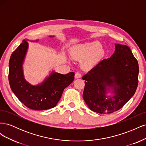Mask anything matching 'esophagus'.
Returning <instances> with one entry per match:
<instances>
[{
    "instance_id": "1",
    "label": "esophagus",
    "mask_w": 146,
    "mask_h": 146,
    "mask_svg": "<svg viewBox=\"0 0 146 146\" xmlns=\"http://www.w3.org/2000/svg\"><path fill=\"white\" fill-rule=\"evenodd\" d=\"M81 77H82V75L80 72H76V74H75V78H81Z\"/></svg>"
}]
</instances>
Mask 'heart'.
Listing matches in <instances>:
<instances>
[{
    "mask_svg": "<svg viewBox=\"0 0 146 146\" xmlns=\"http://www.w3.org/2000/svg\"><path fill=\"white\" fill-rule=\"evenodd\" d=\"M70 54L74 60H83L82 67L84 69H90L104 58L105 52L99 42L92 41L73 47Z\"/></svg>",
    "mask_w": 146,
    "mask_h": 146,
    "instance_id": "b5f03b06",
    "label": "heart"
}]
</instances>
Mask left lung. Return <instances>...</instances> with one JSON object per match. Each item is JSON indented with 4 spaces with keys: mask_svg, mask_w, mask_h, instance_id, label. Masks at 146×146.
<instances>
[{
    "mask_svg": "<svg viewBox=\"0 0 146 146\" xmlns=\"http://www.w3.org/2000/svg\"><path fill=\"white\" fill-rule=\"evenodd\" d=\"M115 51L84 75L83 98L94 112L110 114L121 108L134 95L138 84L139 66L130 48L115 44ZM112 91L113 96H108Z\"/></svg>",
    "mask_w": 146,
    "mask_h": 146,
    "instance_id": "obj_1",
    "label": "left lung"
}]
</instances>
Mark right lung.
<instances>
[{"label":"right lung","instance_id":"obj_1","mask_svg":"<svg viewBox=\"0 0 146 146\" xmlns=\"http://www.w3.org/2000/svg\"><path fill=\"white\" fill-rule=\"evenodd\" d=\"M27 40L23 41L10 57L8 80L11 89L17 99L30 109L45 110L54 108L64 90L74 81L75 74L70 72L61 74L52 71L42 83L37 85H31L25 80L23 72V65L29 48Z\"/></svg>","mask_w":146,"mask_h":146}]
</instances>
